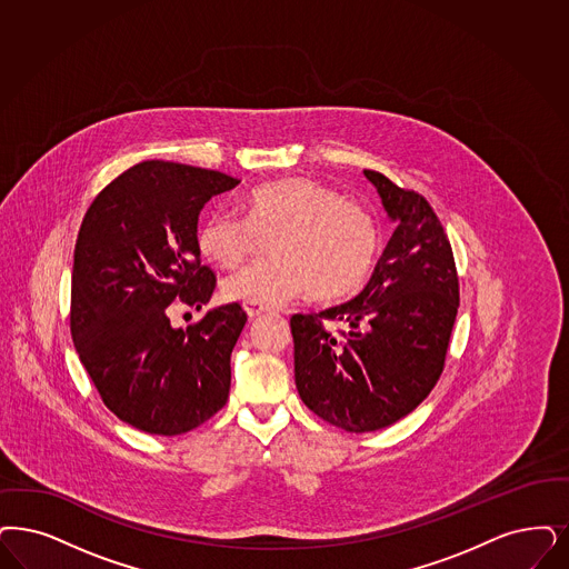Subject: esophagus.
Returning <instances> with one entry per match:
<instances>
[{
    "mask_svg": "<svg viewBox=\"0 0 569 569\" xmlns=\"http://www.w3.org/2000/svg\"><path fill=\"white\" fill-rule=\"evenodd\" d=\"M244 312L249 315V318H257V316L268 312L263 306H257V303H244Z\"/></svg>",
    "mask_w": 569,
    "mask_h": 569,
    "instance_id": "esophagus-1",
    "label": "esophagus"
}]
</instances>
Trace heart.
Segmentation results:
<instances>
[{
	"label": "heart",
	"mask_w": 569,
	"mask_h": 569,
	"mask_svg": "<svg viewBox=\"0 0 569 569\" xmlns=\"http://www.w3.org/2000/svg\"><path fill=\"white\" fill-rule=\"evenodd\" d=\"M244 217L211 211L198 226V251L221 268H238L259 236L276 233L272 259L226 278L223 297L263 308L284 306L312 289L316 299L355 295L373 274L381 254L376 214L312 179L289 177L247 193Z\"/></svg>",
	"instance_id": "1"
}]
</instances>
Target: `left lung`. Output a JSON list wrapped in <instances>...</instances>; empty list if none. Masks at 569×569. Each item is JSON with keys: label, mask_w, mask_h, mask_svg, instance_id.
<instances>
[{"label": "left lung", "mask_w": 569, "mask_h": 569, "mask_svg": "<svg viewBox=\"0 0 569 569\" xmlns=\"http://www.w3.org/2000/svg\"><path fill=\"white\" fill-rule=\"evenodd\" d=\"M365 177L397 230L355 299L291 318L299 397L357 435L399 421L430 395L460 306L451 247L430 204L381 172Z\"/></svg>", "instance_id": "obj_1"}]
</instances>
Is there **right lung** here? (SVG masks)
Instances as JSON below:
<instances>
[{"label": "right lung", "instance_id": "add662e5", "mask_svg": "<svg viewBox=\"0 0 569 569\" xmlns=\"http://www.w3.org/2000/svg\"><path fill=\"white\" fill-rule=\"evenodd\" d=\"M240 181L219 170L148 160L86 211L71 274V337L109 411L158 437L190 432L228 402L230 357L247 325L238 303L188 329L170 325L181 299L200 310L214 274L200 261L198 217Z\"/></svg>", "mask_w": 569, "mask_h": 569}]
</instances>
